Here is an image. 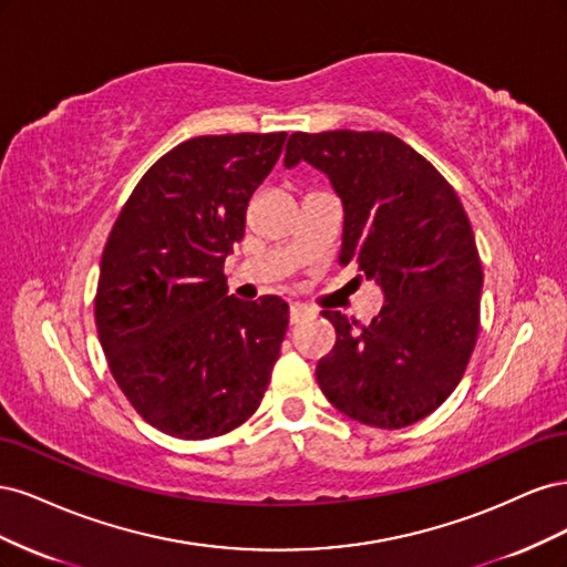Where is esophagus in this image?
Returning a JSON list of instances; mask_svg holds the SVG:
<instances>
[{"instance_id":"34e87169","label":"esophagus","mask_w":567,"mask_h":567,"mask_svg":"<svg viewBox=\"0 0 567 567\" xmlns=\"http://www.w3.org/2000/svg\"><path fill=\"white\" fill-rule=\"evenodd\" d=\"M310 315H312V310H307V307L290 305V323H298V321H302L305 317H310Z\"/></svg>"}]
</instances>
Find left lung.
I'll return each mask as SVG.
<instances>
[{"label": "left lung", "instance_id": "8db88e82", "mask_svg": "<svg viewBox=\"0 0 567 567\" xmlns=\"http://www.w3.org/2000/svg\"><path fill=\"white\" fill-rule=\"evenodd\" d=\"M300 161L342 200L340 265L383 288L369 326L323 310L336 346L317 381L342 414L373 427L411 425L450 398L480 329L483 265L466 210L421 153L388 132L290 134L284 165Z\"/></svg>", "mask_w": 567, "mask_h": 567}]
</instances>
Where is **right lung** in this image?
Listing matches in <instances>:
<instances>
[{
  "label": "right lung",
  "instance_id": "obj_1",
  "mask_svg": "<svg viewBox=\"0 0 567 567\" xmlns=\"http://www.w3.org/2000/svg\"><path fill=\"white\" fill-rule=\"evenodd\" d=\"M286 132L182 142L134 186L101 255L94 319L115 383L179 440L225 435L260 406L288 329L277 296H227L225 260Z\"/></svg>",
  "mask_w": 567,
  "mask_h": 567
}]
</instances>
